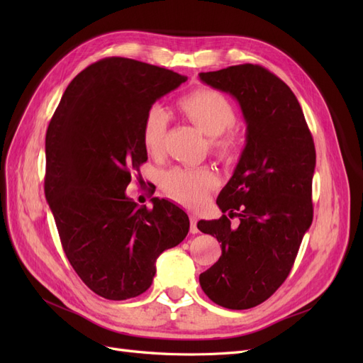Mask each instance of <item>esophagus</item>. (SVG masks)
I'll return each instance as SVG.
<instances>
[{"mask_svg":"<svg viewBox=\"0 0 363 363\" xmlns=\"http://www.w3.org/2000/svg\"><path fill=\"white\" fill-rule=\"evenodd\" d=\"M189 221H191V233L192 235L199 233V227H196V221H199V219H196V216L195 215H189Z\"/></svg>","mask_w":363,"mask_h":363,"instance_id":"34e87169","label":"esophagus"}]
</instances>
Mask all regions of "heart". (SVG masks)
Here are the masks:
<instances>
[{
    "label": "heart",
    "instance_id": "b5f03b06",
    "mask_svg": "<svg viewBox=\"0 0 363 363\" xmlns=\"http://www.w3.org/2000/svg\"><path fill=\"white\" fill-rule=\"evenodd\" d=\"M180 108L194 125L211 138L208 144L215 156L233 160L239 152V139L232 130L236 111L228 98L216 89L203 87L186 95ZM169 113L160 103L151 104L142 123V144L151 156H160L167 145ZM162 189L177 203L196 207L204 203L207 194L216 188L218 177L212 168L175 167L162 174Z\"/></svg>",
    "mask_w": 363,
    "mask_h": 363
}]
</instances>
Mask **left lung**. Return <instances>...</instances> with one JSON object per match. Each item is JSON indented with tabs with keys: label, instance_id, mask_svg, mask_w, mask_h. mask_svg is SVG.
Returning <instances> with one entry per match:
<instances>
[{
	"label": "left lung",
	"instance_id": "1",
	"mask_svg": "<svg viewBox=\"0 0 363 363\" xmlns=\"http://www.w3.org/2000/svg\"><path fill=\"white\" fill-rule=\"evenodd\" d=\"M233 95L247 123V145L216 204L227 215L196 224L221 242V257L200 274L204 294L227 309H251L276 292L294 267L313 219L315 144L289 86L260 65L201 72Z\"/></svg>",
	"mask_w": 363,
	"mask_h": 363
}]
</instances>
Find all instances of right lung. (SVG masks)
<instances>
[{
  "mask_svg": "<svg viewBox=\"0 0 363 363\" xmlns=\"http://www.w3.org/2000/svg\"><path fill=\"white\" fill-rule=\"evenodd\" d=\"M188 77L125 57L89 65L68 84L45 138V195L60 242L87 288L107 300L145 292L164 250L189 232V218L168 200L152 208L125 195L147 162V108Z\"/></svg>",
  "mask_w": 363,
  "mask_h": 363,
  "instance_id": "add662e5",
  "label": "right lung"
}]
</instances>
